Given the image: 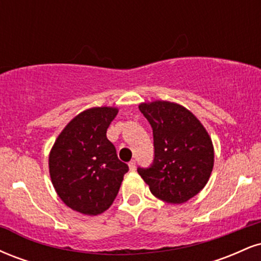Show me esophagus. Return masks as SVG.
<instances>
[{
    "instance_id": "esophagus-1",
    "label": "esophagus",
    "mask_w": 261,
    "mask_h": 261,
    "mask_svg": "<svg viewBox=\"0 0 261 261\" xmlns=\"http://www.w3.org/2000/svg\"><path fill=\"white\" fill-rule=\"evenodd\" d=\"M128 168H130V170H135V168H136V163H135V161L128 162Z\"/></svg>"
}]
</instances>
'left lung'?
<instances>
[{"mask_svg": "<svg viewBox=\"0 0 261 261\" xmlns=\"http://www.w3.org/2000/svg\"><path fill=\"white\" fill-rule=\"evenodd\" d=\"M152 130L154 161L137 172L157 199L179 205L207 184L215 162L212 140L201 121L178 103L154 100L141 103Z\"/></svg>", "mask_w": 261, "mask_h": 261, "instance_id": "left-lung-1", "label": "left lung"}]
</instances>
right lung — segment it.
Segmentation results:
<instances>
[{
    "label": "right lung",
    "mask_w": 261,
    "mask_h": 261,
    "mask_svg": "<svg viewBox=\"0 0 261 261\" xmlns=\"http://www.w3.org/2000/svg\"><path fill=\"white\" fill-rule=\"evenodd\" d=\"M116 107H94L80 113L60 133L49 153V173L66 206L97 216L112 206L127 164L119 161L107 130Z\"/></svg>",
    "instance_id": "right-lung-1"
}]
</instances>
